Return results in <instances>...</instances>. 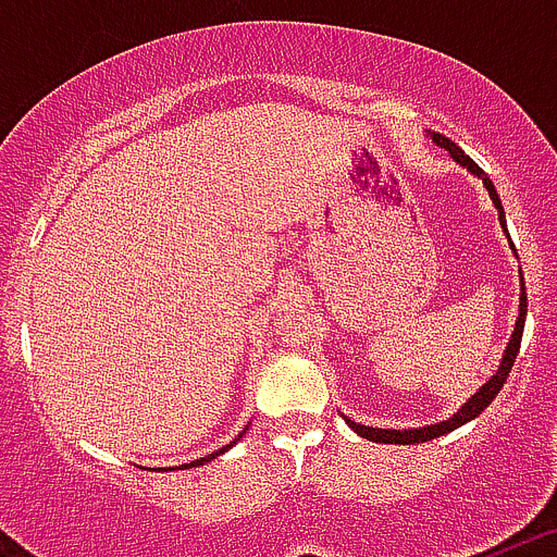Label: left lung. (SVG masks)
Instances as JSON below:
<instances>
[{
	"label": "left lung",
	"mask_w": 557,
	"mask_h": 557,
	"mask_svg": "<svg viewBox=\"0 0 557 557\" xmlns=\"http://www.w3.org/2000/svg\"><path fill=\"white\" fill-rule=\"evenodd\" d=\"M426 136H430V139L435 141L437 147H444V150H449V156L457 161V164L462 166V170H469L471 175H476V178L482 181V186L488 189L491 200H494L496 211H499L502 231L508 234V223H505V209H502V200H499V195H496V189H494V181H491L488 175H485V172H482L480 166L474 164V159H469V156H466V152H462L460 147L455 145V141L446 139L444 133L426 131ZM508 239H510V236H508ZM510 248H513V245H510ZM519 282H521L519 318H516L513 334H510L508 346H505V354H502V359H499V368H496L494 376H491L488 382H485V385H482L480 391H476L474 396H471L469 401H466V405H462L460 410L455 412V416L446 418V421H437V424L412 426V430H382V426H366V424H357V421H351V418H348V416H343V418H346V424L351 426V430L357 432L359 437H368V441H373V444H424V441H432V437H441V435H446V432L457 430V426L474 421V418L480 416V412L485 410V407H488L496 396H499L502 385H505V382H508V376H510V368H513V362H516V354H519L521 334H524V318H528V293H524V275H521V270H519Z\"/></svg>",
	"instance_id": "obj_1"
}]
</instances>
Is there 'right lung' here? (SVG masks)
<instances>
[{
	"instance_id": "right-lung-1",
	"label": "right lung",
	"mask_w": 557,
	"mask_h": 557,
	"mask_svg": "<svg viewBox=\"0 0 557 557\" xmlns=\"http://www.w3.org/2000/svg\"><path fill=\"white\" fill-rule=\"evenodd\" d=\"M243 435H245V432H239V437H243ZM239 437H234V441H231V444H228V446H223V449H220V451H211V455L200 457V460H191V462H184V466H178V469H195V466H203V462H211V460H214V457H218V455H223V451H228V449H231V446H234V444H236V441H239Z\"/></svg>"
}]
</instances>
